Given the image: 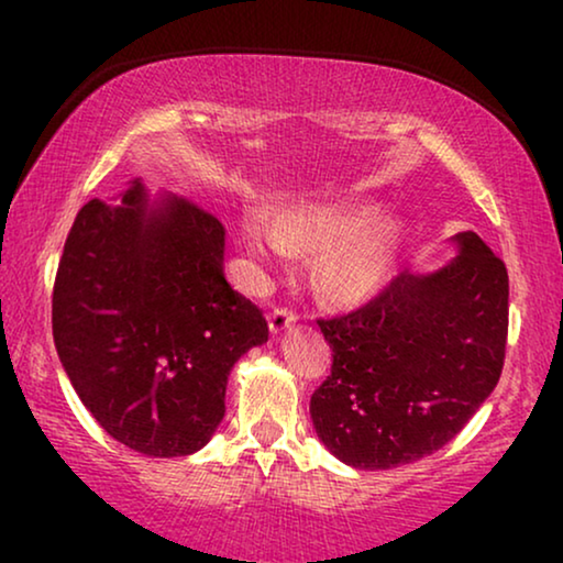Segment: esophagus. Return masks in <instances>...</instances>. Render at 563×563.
I'll list each match as a JSON object with an SVG mask.
<instances>
[{
	"instance_id": "obj_1",
	"label": "esophagus",
	"mask_w": 563,
	"mask_h": 563,
	"mask_svg": "<svg viewBox=\"0 0 563 563\" xmlns=\"http://www.w3.org/2000/svg\"><path fill=\"white\" fill-rule=\"evenodd\" d=\"M297 322V314L291 310H284V307H276V310L268 314V330H272L274 335H282L284 330L291 328Z\"/></svg>"
}]
</instances>
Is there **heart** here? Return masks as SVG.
Listing matches in <instances>:
<instances>
[{"instance_id":"heart-1","label":"heart","mask_w":563,"mask_h":563,"mask_svg":"<svg viewBox=\"0 0 563 563\" xmlns=\"http://www.w3.org/2000/svg\"><path fill=\"white\" fill-rule=\"evenodd\" d=\"M243 235L261 279L295 251L318 253L312 261L318 295L335 305H361L395 276L405 222L374 202L291 207L279 220L253 207L243 214Z\"/></svg>"}]
</instances>
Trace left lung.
Wrapping results in <instances>:
<instances>
[{
    "instance_id": "left-lung-1",
    "label": "left lung",
    "mask_w": 563,
    "mask_h": 563,
    "mask_svg": "<svg viewBox=\"0 0 563 563\" xmlns=\"http://www.w3.org/2000/svg\"><path fill=\"white\" fill-rule=\"evenodd\" d=\"M435 272H402L356 312L318 320L333 368L310 415L322 445L366 472L412 464L461 433L503 374L507 268L472 230Z\"/></svg>"
}]
</instances>
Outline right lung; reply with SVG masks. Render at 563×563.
<instances>
[{
	"label": "right lung",
	"mask_w": 563,
	"mask_h": 563,
	"mask_svg": "<svg viewBox=\"0 0 563 563\" xmlns=\"http://www.w3.org/2000/svg\"><path fill=\"white\" fill-rule=\"evenodd\" d=\"M225 228L141 179L76 214L53 287V341L95 420L145 456H189L225 415L235 361L268 341L222 272Z\"/></svg>",
	"instance_id": "add662e5"
}]
</instances>
